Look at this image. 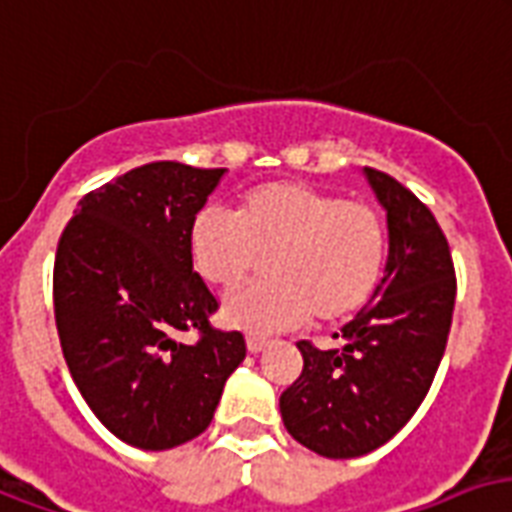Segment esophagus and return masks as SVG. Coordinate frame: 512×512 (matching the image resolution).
<instances>
[{
	"mask_svg": "<svg viewBox=\"0 0 512 512\" xmlns=\"http://www.w3.org/2000/svg\"><path fill=\"white\" fill-rule=\"evenodd\" d=\"M245 345H248V351L251 353H261L270 345V340H267V337H259V334H251V337L245 340Z\"/></svg>",
	"mask_w": 512,
	"mask_h": 512,
	"instance_id": "obj_1",
	"label": "esophagus"
}]
</instances>
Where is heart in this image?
Instances as JSON below:
<instances>
[{
    "label": "heart",
    "instance_id": "heart-1",
    "mask_svg": "<svg viewBox=\"0 0 512 512\" xmlns=\"http://www.w3.org/2000/svg\"><path fill=\"white\" fill-rule=\"evenodd\" d=\"M188 253L210 286L234 288L261 259L270 283L224 299V321L245 332L272 334L359 313L383 278L386 224L372 205L324 188L275 180L251 188L237 218L202 210L188 229Z\"/></svg>",
    "mask_w": 512,
    "mask_h": 512
}]
</instances>
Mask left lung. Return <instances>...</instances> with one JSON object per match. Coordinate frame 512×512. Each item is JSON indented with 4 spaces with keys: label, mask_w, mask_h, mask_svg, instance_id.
Here are the masks:
<instances>
[{
    "label": "left lung",
    "mask_w": 512,
    "mask_h": 512,
    "mask_svg": "<svg viewBox=\"0 0 512 512\" xmlns=\"http://www.w3.org/2000/svg\"><path fill=\"white\" fill-rule=\"evenodd\" d=\"M386 210L383 278L351 324L321 351L297 343L305 367L280 394L288 434L326 459H356L388 443L432 386L451 332L456 272L432 210L386 172L364 167Z\"/></svg>",
    "instance_id": "left-lung-1"
}]
</instances>
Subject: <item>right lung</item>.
Listing matches in <instances>:
<instances>
[{
  "mask_svg": "<svg viewBox=\"0 0 512 512\" xmlns=\"http://www.w3.org/2000/svg\"><path fill=\"white\" fill-rule=\"evenodd\" d=\"M224 172L153 161L86 194L61 232L53 313L69 375L105 429L142 451L205 432L245 359L240 332L210 326L218 302L188 253Z\"/></svg>",
  "mask_w": 512,
  "mask_h": 512,
  "instance_id": "add662e5",
  "label": "right lung"
}]
</instances>
